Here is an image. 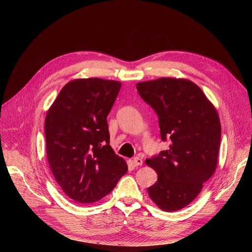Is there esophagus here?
Here are the masks:
<instances>
[{
    "instance_id": "esophagus-1",
    "label": "esophagus",
    "mask_w": 252,
    "mask_h": 252,
    "mask_svg": "<svg viewBox=\"0 0 252 252\" xmlns=\"http://www.w3.org/2000/svg\"><path fill=\"white\" fill-rule=\"evenodd\" d=\"M143 163V160L141 159L140 157H135L131 159V164H133L134 166H139V165H142Z\"/></svg>"
}]
</instances>
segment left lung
Masks as SVG:
<instances>
[{"label": "left lung", "instance_id": "1", "mask_svg": "<svg viewBox=\"0 0 252 252\" xmlns=\"http://www.w3.org/2000/svg\"><path fill=\"white\" fill-rule=\"evenodd\" d=\"M142 99L158 116L167 150L146 159L158 176L148 188L152 201L164 211L190 204L214 175L220 144V123L215 106L188 79L161 77L137 84Z\"/></svg>", "mask_w": 252, "mask_h": 252}]
</instances>
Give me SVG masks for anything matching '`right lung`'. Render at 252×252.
<instances>
[{
  "instance_id": "add662e5",
  "label": "right lung",
  "mask_w": 252,
  "mask_h": 252,
  "mask_svg": "<svg viewBox=\"0 0 252 252\" xmlns=\"http://www.w3.org/2000/svg\"><path fill=\"white\" fill-rule=\"evenodd\" d=\"M122 83L97 77L66 84L47 112V157L70 199L92 203L109 194L126 171L109 145L107 115Z\"/></svg>"
}]
</instances>
